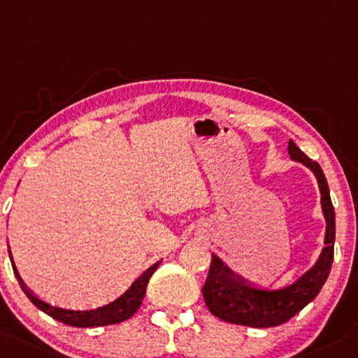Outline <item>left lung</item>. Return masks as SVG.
Segmentation results:
<instances>
[{"mask_svg":"<svg viewBox=\"0 0 358 358\" xmlns=\"http://www.w3.org/2000/svg\"><path fill=\"white\" fill-rule=\"evenodd\" d=\"M288 152L293 161L303 163L314 171L321 190V204L326 217V238L321 257L289 287L283 289H259L236 276L220 257L213 255L208 280L202 287L204 302L210 314L231 324L250 328H273L289 321L307 303L317 296L329 276L334 255V208L329 197V187L321 166L299 149L293 141L288 142Z\"/></svg>","mask_w":358,"mask_h":358,"instance_id":"1","label":"left lung"}]
</instances>
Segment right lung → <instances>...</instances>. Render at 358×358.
I'll use <instances>...</instances> for the list:
<instances>
[{
  "label": "right lung",
  "mask_w": 358,
  "mask_h": 358,
  "mask_svg": "<svg viewBox=\"0 0 358 358\" xmlns=\"http://www.w3.org/2000/svg\"><path fill=\"white\" fill-rule=\"evenodd\" d=\"M11 257V255H10ZM13 266V273L17 276L18 285L24 289V293L27 295V299L34 303L37 308H41L43 312H46L48 315H51L56 321L63 322V324L75 326V328H96V326H108V324H118V322L127 321L130 319L135 312L138 310V307L142 306V300H144L145 288H148V283L150 276L154 274V271L157 269L159 262L145 271L137 281H134V285L123 293L120 299H116L115 302L108 303V306L96 308V310H66V308L52 307L50 303L43 302V300L37 299L32 292H29V288L25 287L24 281L18 276L17 269Z\"/></svg>",
  "instance_id": "obj_1"
}]
</instances>
